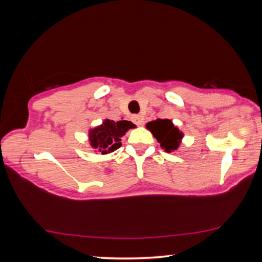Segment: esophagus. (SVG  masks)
<instances>
[{"mask_svg": "<svg viewBox=\"0 0 262 262\" xmlns=\"http://www.w3.org/2000/svg\"><path fill=\"white\" fill-rule=\"evenodd\" d=\"M132 119H133V121H134L137 126H142L143 125V117H142V115H133L132 117Z\"/></svg>", "mask_w": 262, "mask_h": 262, "instance_id": "34e87169", "label": "esophagus"}]
</instances>
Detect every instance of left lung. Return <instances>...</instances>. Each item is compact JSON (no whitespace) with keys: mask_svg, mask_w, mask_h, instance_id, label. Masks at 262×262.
<instances>
[{"mask_svg":"<svg viewBox=\"0 0 262 262\" xmlns=\"http://www.w3.org/2000/svg\"><path fill=\"white\" fill-rule=\"evenodd\" d=\"M145 127L151 132L155 139L161 144V148L166 152H173L178 150L184 139V133L168 119H156L148 122Z\"/></svg>","mask_w":262,"mask_h":262,"instance_id":"1","label":"left lung"}]
</instances>
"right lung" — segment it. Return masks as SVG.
I'll return each mask as SVG.
<instances>
[{
	"instance_id": "obj_1",
	"label": "right lung",
	"mask_w": 262,
	"mask_h": 262,
	"mask_svg": "<svg viewBox=\"0 0 262 262\" xmlns=\"http://www.w3.org/2000/svg\"><path fill=\"white\" fill-rule=\"evenodd\" d=\"M136 126L132 121H113L105 119L101 125L89 129V143L95 152L106 155L121 147V137Z\"/></svg>"
}]
</instances>
